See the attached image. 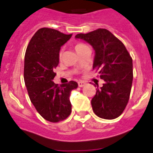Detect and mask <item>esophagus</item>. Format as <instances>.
<instances>
[{
  "mask_svg": "<svg viewBox=\"0 0 153 153\" xmlns=\"http://www.w3.org/2000/svg\"><path fill=\"white\" fill-rule=\"evenodd\" d=\"M78 86H79V87H83V86L85 85V82H82V81H80V82H78Z\"/></svg>",
  "mask_w": 153,
  "mask_h": 153,
  "instance_id": "34e87169",
  "label": "esophagus"
}]
</instances>
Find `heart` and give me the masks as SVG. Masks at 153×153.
I'll list each match as a JSON object with an SVG mask.
<instances>
[{"label":"heart","instance_id":"b5f03b06","mask_svg":"<svg viewBox=\"0 0 153 153\" xmlns=\"http://www.w3.org/2000/svg\"><path fill=\"white\" fill-rule=\"evenodd\" d=\"M85 46H86L85 45V44H82V43H78V44H76V45H75V50H76V51H78V49H80V48H83V47H85ZM62 51H61L60 52V54H59V57H62Z\"/></svg>","mask_w":153,"mask_h":153}]
</instances>
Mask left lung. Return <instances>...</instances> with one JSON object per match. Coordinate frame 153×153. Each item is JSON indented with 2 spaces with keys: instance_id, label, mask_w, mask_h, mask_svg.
I'll list each match as a JSON object with an SVG mask.
<instances>
[{
  "instance_id": "left-lung-1",
  "label": "left lung",
  "mask_w": 153,
  "mask_h": 153,
  "mask_svg": "<svg viewBox=\"0 0 153 153\" xmlns=\"http://www.w3.org/2000/svg\"><path fill=\"white\" fill-rule=\"evenodd\" d=\"M75 38L92 46L95 51L93 69L99 70L100 78L105 81L102 87H97L91 99L93 111L102 119H116L129 99L133 79L132 57L123 42L107 29L78 34Z\"/></svg>"
}]
</instances>
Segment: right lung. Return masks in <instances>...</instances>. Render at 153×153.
I'll list each match as a JSON object with an SVG mask.
<instances>
[{"label":"right lung","mask_w":153,"mask_h":153,"mask_svg":"<svg viewBox=\"0 0 153 153\" xmlns=\"http://www.w3.org/2000/svg\"><path fill=\"white\" fill-rule=\"evenodd\" d=\"M71 35L43 27L31 38L25 52L24 78L29 98L38 113L51 123H58L70 115L69 97L78 87L74 81L61 85L53 82L61 47Z\"/></svg>","instance_id":"obj_1"}]
</instances>
